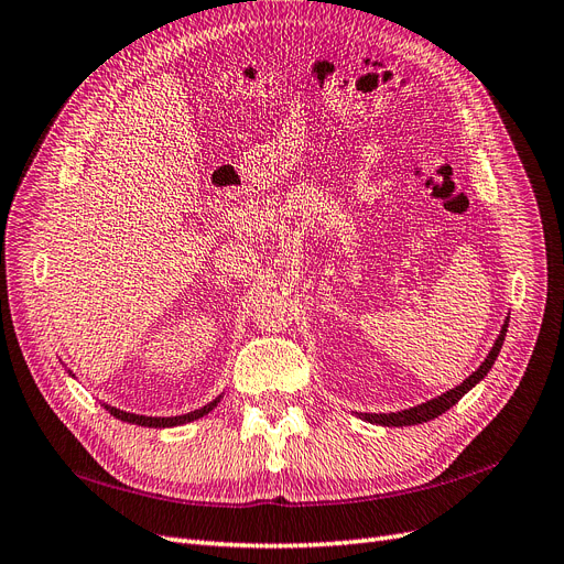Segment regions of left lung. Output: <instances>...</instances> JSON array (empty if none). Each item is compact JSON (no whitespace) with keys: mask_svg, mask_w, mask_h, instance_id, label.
<instances>
[{"mask_svg":"<svg viewBox=\"0 0 564 564\" xmlns=\"http://www.w3.org/2000/svg\"><path fill=\"white\" fill-rule=\"evenodd\" d=\"M507 327H509V316L505 318V325H502V329H499V335H497L490 352L486 356V360L478 365V369L471 371L460 386L446 390L444 394H440V398H432V400H427V402H423L419 406H411V409H404V411L356 413V415H358V419L367 421V423L383 425V427H409V425H421V423L434 421L436 415L446 413L451 406H455L457 402H460L476 383H481L488 377V371L492 369V365H495V360L499 356V350H502V344H505V337H507Z\"/></svg>","mask_w":564,"mask_h":564,"instance_id":"8db88e82","label":"left lung"}]
</instances>
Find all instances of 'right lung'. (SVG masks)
<instances>
[{"instance_id": "add662e5", "label": "right lung", "mask_w": 564, "mask_h": 564, "mask_svg": "<svg viewBox=\"0 0 564 564\" xmlns=\"http://www.w3.org/2000/svg\"><path fill=\"white\" fill-rule=\"evenodd\" d=\"M69 371V369H67ZM69 377H74V373L69 371ZM223 394H218V398L214 402L204 404L202 409H195L191 413H183V415H166V419H160V415H139V413H130V411H122V409H116L111 404H101L104 409H107L113 419L122 421V423H132V425H141V427H178V425H185V423H193L197 419H204V415L208 411H214L218 406Z\"/></svg>"}]
</instances>
